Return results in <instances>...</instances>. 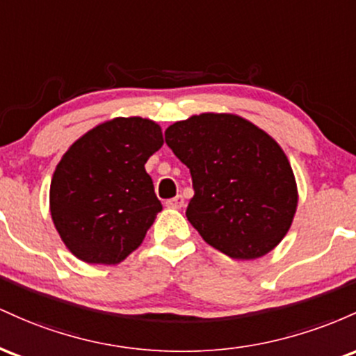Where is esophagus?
I'll list each match as a JSON object with an SVG mask.
<instances>
[{"instance_id":"1","label":"esophagus","mask_w":356,"mask_h":356,"mask_svg":"<svg viewBox=\"0 0 356 356\" xmlns=\"http://www.w3.org/2000/svg\"><path fill=\"white\" fill-rule=\"evenodd\" d=\"M183 205H185V198H183L181 195H178V197H175V198L166 200L168 209H181Z\"/></svg>"}]
</instances>
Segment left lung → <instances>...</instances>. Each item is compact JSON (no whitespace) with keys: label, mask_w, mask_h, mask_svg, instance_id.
<instances>
[{"label":"left lung","mask_w":356,"mask_h":356,"mask_svg":"<svg viewBox=\"0 0 356 356\" xmlns=\"http://www.w3.org/2000/svg\"><path fill=\"white\" fill-rule=\"evenodd\" d=\"M165 141L190 168L186 218L203 241L250 261L284 238L298 209L296 178L266 131L241 115L203 113L171 124Z\"/></svg>","instance_id":"obj_1"}]
</instances>
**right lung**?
Segmentation results:
<instances>
[{"mask_svg":"<svg viewBox=\"0 0 356 356\" xmlns=\"http://www.w3.org/2000/svg\"><path fill=\"white\" fill-rule=\"evenodd\" d=\"M161 146L154 121L114 118L67 149L50 183V213L75 257L119 264L141 245L163 210L145 168Z\"/></svg>","mask_w":356,"mask_h":356,"instance_id":"1","label":"right lung"}]
</instances>
